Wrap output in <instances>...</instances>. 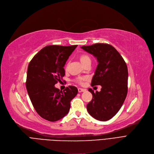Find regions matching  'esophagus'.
Listing matches in <instances>:
<instances>
[{"label": "esophagus", "instance_id": "1", "mask_svg": "<svg viewBox=\"0 0 154 154\" xmlns=\"http://www.w3.org/2000/svg\"><path fill=\"white\" fill-rule=\"evenodd\" d=\"M85 91H86V89H84V88H78L79 92H84Z\"/></svg>", "mask_w": 154, "mask_h": 154}]
</instances>
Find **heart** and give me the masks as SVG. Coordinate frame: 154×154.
<instances>
[{"mask_svg":"<svg viewBox=\"0 0 154 154\" xmlns=\"http://www.w3.org/2000/svg\"><path fill=\"white\" fill-rule=\"evenodd\" d=\"M80 61H81L82 64H84L88 62H91V59L88 55L84 54L80 56ZM85 79L86 77H79L76 79V81L80 84H82Z\"/></svg>","mask_w":154,"mask_h":154,"instance_id":"heart-1","label":"heart"}]
</instances>
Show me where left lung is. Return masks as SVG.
I'll use <instances>...</instances> for the list:
<instances>
[{
	"mask_svg": "<svg viewBox=\"0 0 154 154\" xmlns=\"http://www.w3.org/2000/svg\"><path fill=\"white\" fill-rule=\"evenodd\" d=\"M82 49L97 58L98 65L91 85H100V92L92 88V100L87 105L92 117L100 121L111 119L122 106L127 94L128 69L122 57L116 48L107 44L82 46Z\"/></svg>",
	"mask_w": 154,
	"mask_h": 154,
	"instance_id": "left-lung-1",
	"label": "left lung"
}]
</instances>
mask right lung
Returning a JSON list of instances; mask_svg holds the SVG:
<instances>
[{"label": "right lung", "mask_w": 154, "mask_h": 154, "mask_svg": "<svg viewBox=\"0 0 154 154\" xmlns=\"http://www.w3.org/2000/svg\"><path fill=\"white\" fill-rule=\"evenodd\" d=\"M77 47L48 45L42 48L29 63L27 91L33 106L42 118L55 122L66 116L70 101L78 92L70 85L62 91L55 87L65 75L63 67Z\"/></svg>", "instance_id": "obj_1"}]
</instances>
